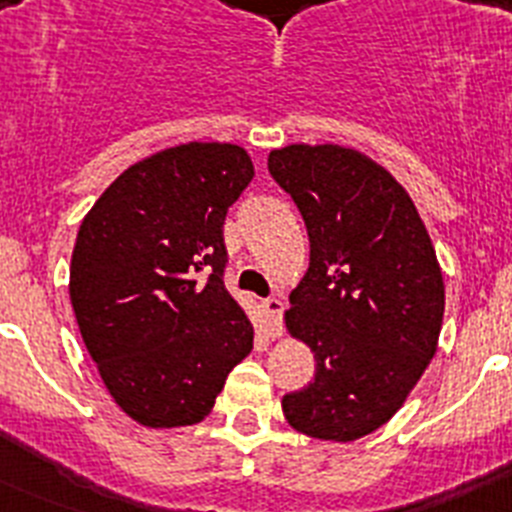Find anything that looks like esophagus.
Returning a JSON list of instances; mask_svg holds the SVG:
<instances>
[{"instance_id":"34e87169","label":"esophagus","mask_w":512,"mask_h":512,"mask_svg":"<svg viewBox=\"0 0 512 512\" xmlns=\"http://www.w3.org/2000/svg\"><path fill=\"white\" fill-rule=\"evenodd\" d=\"M266 312V320H269L271 336H282V312H284V302L277 300V297H271V300L261 302Z\"/></svg>"}]
</instances>
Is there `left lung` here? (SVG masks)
Masks as SVG:
<instances>
[{
	"mask_svg": "<svg viewBox=\"0 0 512 512\" xmlns=\"http://www.w3.org/2000/svg\"><path fill=\"white\" fill-rule=\"evenodd\" d=\"M269 171L310 238L284 323L315 354V379L282 397L284 418L310 438L356 441L402 408L436 354L441 266L410 194L364 153L292 143L269 153Z\"/></svg>",
	"mask_w": 512,
	"mask_h": 512,
	"instance_id": "left-lung-1",
	"label": "left lung"
}]
</instances>
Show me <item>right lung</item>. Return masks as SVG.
<instances>
[{"label": "right lung", "mask_w": 512, "mask_h": 512, "mask_svg": "<svg viewBox=\"0 0 512 512\" xmlns=\"http://www.w3.org/2000/svg\"><path fill=\"white\" fill-rule=\"evenodd\" d=\"M253 179L235 143H182L122 171L81 220L69 295L104 387L146 428L194 425L253 348L223 284L228 207Z\"/></svg>", "instance_id": "1"}]
</instances>
